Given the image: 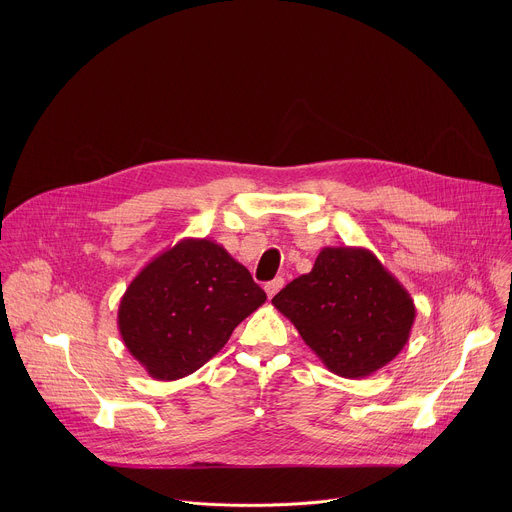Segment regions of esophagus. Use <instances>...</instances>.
<instances>
[{
	"instance_id": "34e87169",
	"label": "esophagus",
	"mask_w": 512,
	"mask_h": 512,
	"mask_svg": "<svg viewBox=\"0 0 512 512\" xmlns=\"http://www.w3.org/2000/svg\"><path fill=\"white\" fill-rule=\"evenodd\" d=\"M283 285H285V279H283V277H275L273 281L265 283V291H267V296H269V298H273V296L277 294V291H279Z\"/></svg>"
}]
</instances>
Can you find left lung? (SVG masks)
Here are the masks:
<instances>
[{"label":"left lung","instance_id":"obj_1","mask_svg":"<svg viewBox=\"0 0 512 512\" xmlns=\"http://www.w3.org/2000/svg\"><path fill=\"white\" fill-rule=\"evenodd\" d=\"M271 304L326 369L344 379L383 369L415 322L409 291L364 247H324L312 271L287 283Z\"/></svg>","mask_w":512,"mask_h":512}]
</instances>
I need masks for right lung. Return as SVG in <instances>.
<instances>
[{
	"label": "right lung",
	"instance_id": "obj_1",
	"mask_svg": "<svg viewBox=\"0 0 512 512\" xmlns=\"http://www.w3.org/2000/svg\"><path fill=\"white\" fill-rule=\"evenodd\" d=\"M247 267L210 239H182L154 257L119 304V334L152 379L198 371L265 304Z\"/></svg>",
	"mask_w": 512,
	"mask_h": 512
}]
</instances>
